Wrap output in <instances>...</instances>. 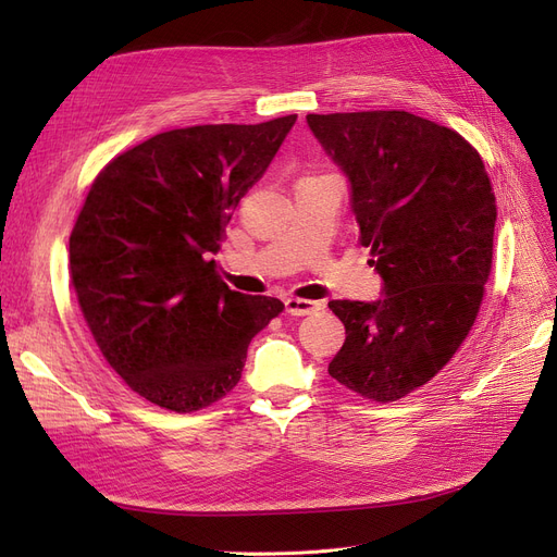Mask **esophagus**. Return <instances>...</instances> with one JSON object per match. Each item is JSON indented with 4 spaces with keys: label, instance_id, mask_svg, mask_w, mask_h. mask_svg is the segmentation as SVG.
<instances>
[{
    "label": "esophagus",
    "instance_id": "34e87169",
    "mask_svg": "<svg viewBox=\"0 0 557 557\" xmlns=\"http://www.w3.org/2000/svg\"><path fill=\"white\" fill-rule=\"evenodd\" d=\"M320 308H322V304H320V301L295 299V297H287V299H285V313L297 315V318H304V315L315 313V310H320Z\"/></svg>",
    "mask_w": 557,
    "mask_h": 557
}]
</instances>
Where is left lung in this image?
<instances>
[{"mask_svg": "<svg viewBox=\"0 0 557 557\" xmlns=\"http://www.w3.org/2000/svg\"><path fill=\"white\" fill-rule=\"evenodd\" d=\"M349 183L356 235L382 299L329 301L345 343L333 380L395 403L446 366L475 322L492 272L496 198L478 150L409 111L308 114Z\"/></svg>", "mask_w": 557, "mask_h": 557, "instance_id": "obj_1", "label": "left lung"}]
</instances>
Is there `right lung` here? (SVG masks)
Here are the masks:
<instances>
[{"instance_id":"add662e5","label":"right lung","mask_w":557,"mask_h":557,"mask_svg":"<svg viewBox=\"0 0 557 557\" xmlns=\"http://www.w3.org/2000/svg\"><path fill=\"white\" fill-rule=\"evenodd\" d=\"M295 123L162 132L91 185L71 235V278L107 363L148 403L177 413L216 403L283 310L231 290L212 256Z\"/></svg>"}]
</instances>
